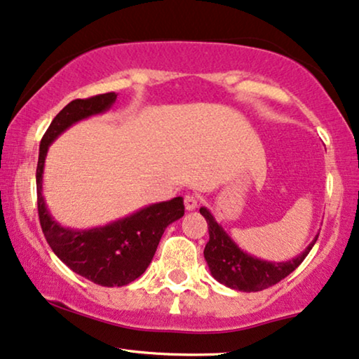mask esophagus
Instances as JSON below:
<instances>
[{
  "instance_id": "1",
  "label": "esophagus",
  "mask_w": 359,
  "mask_h": 359,
  "mask_svg": "<svg viewBox=\"0 0 359 359\" xmlns=\"http://www.w3.org/2000/svg\"><path fill=\"white\" fill-rule=\"evenodd\" d=\"M198 204H199V199L196 198L194 194H188L184 198V208H186V210H194L196 208H198Z\"/></svg>"
}]
</instances>
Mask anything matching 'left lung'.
<instances>
[{
  "instance_id": "8db88e82",
  "label": "left lung",
  "mask_w": 359,
  "mask_h": 359,
  "mask_svg": "<svg viewBox=\"0 0 359 359\" xmlns=\"http://www.w3.org/2000/svg\"><path fill=\"white\" fill-rule=\"evenodd\" d=\"M199 212L209 225V242L205 243L204 258L210 274L224 286L243 292L263 291L289 276L304 262L318 238L317 233L304 252L287 262H269L243 252L208 208H201Z\"/></svg>"
}]
</instances>
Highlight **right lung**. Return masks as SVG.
<instances>
[{
	"label": "right lung",
	"instance_id": "obj_1",
	"mask_svg": "<svg viewBox=\"0 0 359 359\" xmlns=\"http://www.w3.org/2000/svg\"><path fill=\"white\" fill-rule=\"evenodd\" d=\"M116 100V93H106L88 100L68 102L53 117L52 124L42 137L36 171L39 219L52 252L72 271L106 287L126 286L144 274L154 259L165 229L184 215L183 198L178 196L163 203L145 205L101 227L72 229L53 219L42 193L43 166L48 147L76 122L104 114Z\"/></svg>",
	"mask_w": 359,
	"mask_h": 359
}]
</instances>
